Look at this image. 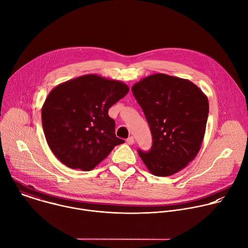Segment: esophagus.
I'll return each mask as SVG.
<instances>
[{
    "instance_id": "34e87169",
    "label": "esophagus",
    "mask_w": 248,
    "mask_h": 248,
    "mask_svg": "<svg viewBox=\"0 0 248 248\" xmlns=\"http://www.w3.org/2000/svg\"><path fill=\"white\" fill-rule=\"evenodd\" d=\"M126 142H127V144L132 145V144H134V138H133L132 136H130V137H128V138H127Z\"/></svg>"
}]
</instances>
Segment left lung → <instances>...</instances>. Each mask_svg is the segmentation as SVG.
I'll use <instances>...</instances> for the list:
<instances>
[{
    "label": "left lung",
    "instance_id": "obj_1",
    "mask_svg": "<svg viewBox=\"0 0 248 248\" xmlns=\"http://www.w3.org/2000/svg\"><path fill=\"white\" fill-rule=\"evenodd\" d=\"M131 91L153 136L151 151L139 150V156L153 175L172 176L186 167L201 149L208 97L191 81L163 73L143 78Z\"/></svg>",
    "mask_w": 248,
    "mask_h": 248
}]
</instances>
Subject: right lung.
<instances>
[{
	"label": "right lung",
	"mask_w": 248,
	"mask_h": 248,
	"mask_svg": "<svg viewBox=\"0 0 248 248\" xmlns=\"http://www.w3.org/2000/svg\"><path fill=\"white\" fill-rule=\"evenodd\" d=\"M128 91L122 81L96 74L56 86L41 109L44 135L55 156L71 169L90 171L124 143L116 136L108 110Z\"/></svg>",
	"instance_id": "1"
}]
</instances>
